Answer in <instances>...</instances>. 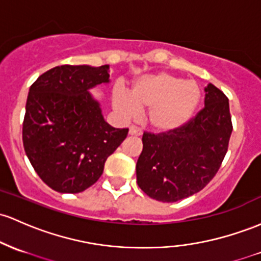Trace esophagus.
Here are the masks:
<instances>
[{"label": "esophagus", "mask_w": 261, "mask_h": 261, "mask_svg": "<svg viewBox=\"0 0 261 261\" xmlns=\"http://www.w3.org/2000/svg\"><path fill=\"white\" fill-rule=\"evenodd\" d=\"M128 135H131V136H141L142 135V131L140 130L139 127H136V126H131V127L128 128Z\"/></svg>", "instance_id": "obj_1"}]
</instances>
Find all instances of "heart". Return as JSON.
Here are the masks:
<instances>
[{
  "label": "heart",
  "mask_w": 261,
  "mask_h": 261,
  "mask_svg": "<svg viewBox=\"0 0 261 261\" xmlns=\"http://www.w3.org/2000/svg\"><path fill=\"white\" fill-rule=\"evenodd\" d=\"M200 101V89L193 80H183L173 74L159 71L136 80L130 93L116 89L114 108L127 119L139 110L147 111L148 126L157 134L178 130L193 116Z\"/></svg>",
  "instance_id": "heart-1"
}]
</instances>
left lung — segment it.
I'll return each instance as SVG.
<instances>
[{
  "label": "left lung",
  "mask_w": 261,
  "mask_h": 261,
  "mask_svg": "<svg viewBox=\"0 0 261 261\" xmlns=\"http://www.w3.org/2000/svg\"><path fill=\"white\" fill-rule=\"evenodd\" d=\"M204 93V108L183 127L142 136L136 178L150 198L166 203L187 198L218 172L233 131L229 100L211 83Z\"/></svg>",
  "instance_id": "8db88e82"
}]
</instances>
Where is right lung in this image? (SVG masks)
I'll use <instances>...</instances> for the list:
<instances>
[{
  "instance_id": "right-lung-1",
  "label": "right lung",
  "mask_w": 261,
  "mask_h": 261,
  "mask_svg": "<svg viewBox=\"0 0 261 261\" xmlns=\"http://www.w3.org/2000/svg\"><path fill=\"white\" fill-rule=\"evenodd\" d=\"M109 65H61L42 74L28 93L23 146L37 174L59 193L93 186L128 128L105 121L90 89L110 83Z\"/></svg>"
}]
</instances>
